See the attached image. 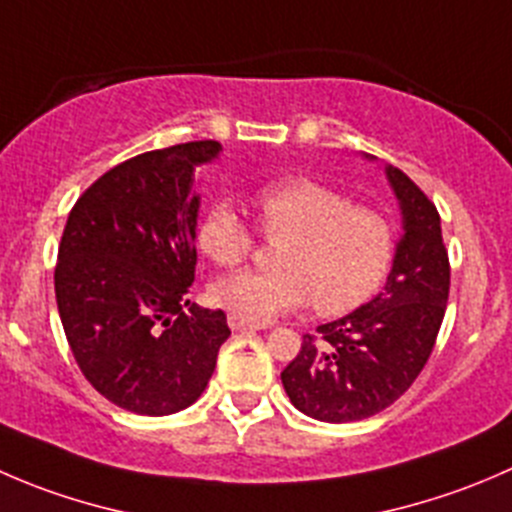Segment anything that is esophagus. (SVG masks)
<instances>
[{"label":"esophagus","instance_id":"obj_1","mask_svg":"<svg viewBox=\"0 0 512 512\" xmlns=\"http://www.w3.org/2000/svg\"><path fill=\"white\" fill-rule=\"evenodd\" d=\"M227 322H230V327L232 330H265V322H250V320H245V317H240V315H235V312H230V315H227Z\"/></svg>","mask_w":512,"mask_h":512}]
</instances>
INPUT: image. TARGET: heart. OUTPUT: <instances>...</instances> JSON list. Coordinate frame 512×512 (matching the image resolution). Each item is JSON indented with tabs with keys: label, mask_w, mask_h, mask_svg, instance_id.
<instances>
[{
	"label": "heart",
	"mask_w": 512,
	"mask_h": 512,
	"mask_svg": "<svg viewBox=\"0 0 512 512\" xmlns=\"http://www.w3.org/2000/svg\"><path fill=\"white\" fill-rule=\"evenodd\" d=\"M252 202L265 235H287L277 252L280 270L222 277L212 287L217 305L250 322H267L310 302L320 315H345L380 290L398 247L385 212L355 205L310 177L267 182ZM197 245L217 265L232 267L255 250V232L230 202H215L197 225Z\"/></svg>",
	"instance_id": "b5f03b06"
}]
</instances>
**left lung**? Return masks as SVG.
Listing matches in <instances>:
<instances>
[{
	"mask_svg": "<svg viewBox=\"0 0 512 512\" xmlns=\"http://www.w3.org/2000/svg\"><path fill=\"white\" fill-rule=\"evenodd\" d=\"M385 172L405 230L385 290L302 337L280 375L290 403L322 423H355L390 408L428 362L448 307L450 260L438 207L403 170L388 165Z\"/></svg>",
	"mask_w": 512,
	"mask_h": 512,
	"instance_id": "1",
	"label": "left lung"
}]
</instances>
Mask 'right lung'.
Instances as JSON below:
<instances>
[{
    "instance_id": "add662e5",
    "label": "right lung",
    "mask_w": 512,
    "mask_h": 512,
    "mask_svg": "<svg viewBox=\"0 0 512 512\" xmlns=\"http://www.w3.org/2000/svg\"><path fill=\"white\" fill-rule=\"evenodd\" d=\"M202 140L152 150L104 172L74 202L59 242L54 295L72 355L117 408L172 415L207 388L230 337L227 315L190 305Z\"/></svg>"
}]
</instances>
